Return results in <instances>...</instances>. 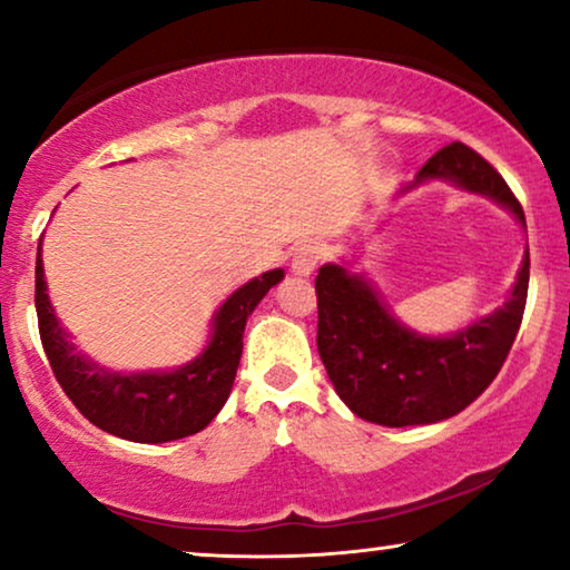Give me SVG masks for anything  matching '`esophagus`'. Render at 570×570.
<instances>
[{"instance_id": "1", "label": "esophagus", "mask_w": 570, "mask_h": 570, "mask_svg": "<svg viewBox=\"0 0 570 570\" xmlns=\"http://www.w3.org/2000/svg\"><path fill=\"white\" fill-rule=\"evenodd\" d=\"M323 258V247L315 243H304L292 253V271L296 276H309Z\"/></svg>"}]
</instances>
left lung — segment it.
<instances>
[{"label": "left lung", "mask_w": 570, "mask_h": 570, "mask_svg": "<svg viewBox=\"0 0 570 570\" xmlns=\"http://www.w3.org/2000/svg\"><path fill=\"white\" fill-rule=\"evenodd\" d=\"M426 180H452L493 198L524 224L522 204L507 180L468 144L439 149L400 194ZM527 286L529 253L503 307L449 338H429L400 325L364 276L327 263L315 278L320 358L338 397L358 419L390 429L452 419L501 372L522 325Z\"/></svg>", "instance_id": "obj_1"}]
</instances>
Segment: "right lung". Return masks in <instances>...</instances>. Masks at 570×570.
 <instances>
[{"label": "right lung", "mask_w": 570, "mask_h": 570, "mask_svg": "<svg viewBox=\"0 0 570 570\" xmlns=\"http://www.w3.org/2000/svg\"><path fill=\"white\" fill-rule=\"evenodd\" d=\"M284 278L282 268L266 271L239 286L222 304L212 323V341L194 362L175 372H108L77 354L53 315L46 294L43 258H36L38 331L56 382L79 413L108 434L139 444H163L198 434L227 403L243 356L247 317Z\"/></svg>", "instance_id": "1"}]
</instances>
